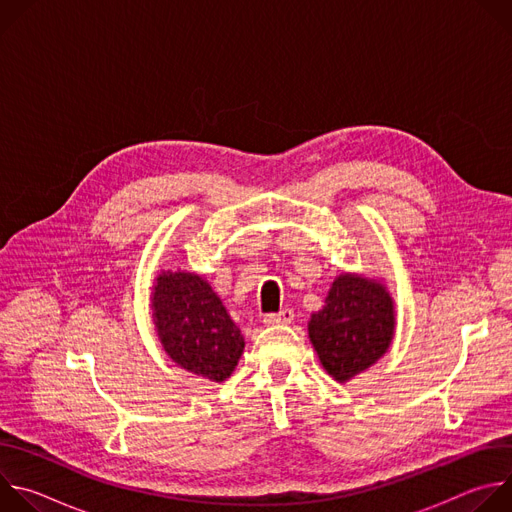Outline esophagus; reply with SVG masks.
<instances>
[{"label":"esophagus","instance_id":"1","mask_svg":"<svg viewBox=\"0 0 512 512\" xmlns=\"http://www.w3.org/2000/svg\"><path fill=\"white\" fill-rule=\"evenodd\" d=\"M291 320H294V312H291L289 308H285V310H281V312H277V314H267V316L263 318V322H265L267 326H277V324H289Z\"/></svg>","mask_w":512,"mask_h":512}]
</instances>
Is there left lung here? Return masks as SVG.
<instances>
[{
  "instance_id": "8db88e82",
  "label": "left lung",
  "mask_w": 512,
  "mask_h": 512,
  "mask_svg": "<svg viewBox=\"0 0 512 512\" xmlns=\"http://www.w3.org/2000/svg\"><path fill=\"white\" fill-rule=\"evenodd\" d=\"M308 330L328 375L346 383L387 352L395 330L393 300L377 281L340 275Z\"/></svg>"
}]
</instances>
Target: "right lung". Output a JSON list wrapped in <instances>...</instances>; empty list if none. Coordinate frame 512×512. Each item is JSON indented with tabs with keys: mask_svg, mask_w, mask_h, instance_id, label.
<instances>
[{
	"mask_svg": "<svg viewBox=\"0 0 512 512\" xmlns=\"http://www.w3.org/2000/svg\"><path fill=\"white\" fill-rule=\"evenodd\" d=\"M152 308L158 336L176 364L216 383L231 377L245 340L202 277L164 271Z\"/></svg>",
	"mask_w": 512,
	"mask_h": 512,
	"instance_id": "obj_1",
	"label": "right lung"
}]
</instances>
